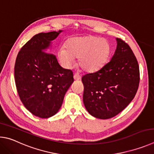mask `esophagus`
<instances>
[{"label":"esophagus","instance_id":"obj_1","mask_svg":"<svg viewBox=\"0 0 154 154\" xmlns=\"http://www.w3.org/2000/svg\"><path fill=\"white\" fill-rule=\"evenodd\" d=\"M74 79L75 80H79L80 79V75L79 73H75L74 74Z\"/></svg>","mask_w":154,"mask_h":154}]
</instances>
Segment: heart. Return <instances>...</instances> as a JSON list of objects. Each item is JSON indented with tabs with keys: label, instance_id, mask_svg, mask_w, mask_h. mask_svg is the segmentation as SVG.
I'll list each match as a JSON object with an SVG mask.
<instances>
[{
	"label": "heart",
	"instance_id": "obj_1",
	"mask_svg": "<svg viewBox=\"0 0 154 154\" xmlns=\"http://www.w3.org/2000/svg\"><path fill=\"white\" fill-rule=\"evenodd\" d=\"M65 47L57 51V57L62 66L69 68L78 58L79 65L87 72L102 68L112 53L110 43L106 39L93 36H74L67 40Z\"/></svg>",
	"mask_w": 154,
	"mask_h": 154
}]
</instances>
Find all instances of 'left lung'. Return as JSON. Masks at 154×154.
<instances>
[{
  "mask_svg": "<svg viewBox=\"0 0 154 154\" xmlns=\"http://www.w3.org/2000/svg\"><path fill=\"white\" fill-rule=\"evenodd\" d=\"M116 40V49L110 61L82 77L85 108L99 119H109L122 112L139 87V67L135 56L125 42Z\"/></svg>",
  "mask_w": 154,
  "mask_h": 154,
  "instance_id": "left-lung-1",
  "label": "left lung"
}]
</instances>
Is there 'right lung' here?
Listing matches in <instances>:
<instances>
[{
    "mask_svg": "<svg viewBox=\"0 0 154 154\" xmlns=\"http://www.w3.org/2000/svg\"><path fill=\"white\" fill-rule=\"evenodd\" d=\"M63 30L35 35L21 48L15 64L18 95L26 108L41 118L53 116L60 109L74 82L73 73L59 64L51 54L52 42Z\"/></svg>",
    "mask_w": 154,
    "mask_h": 154,
    "instance_id": "1",
    "label": "right lung"
}]
</instances>
